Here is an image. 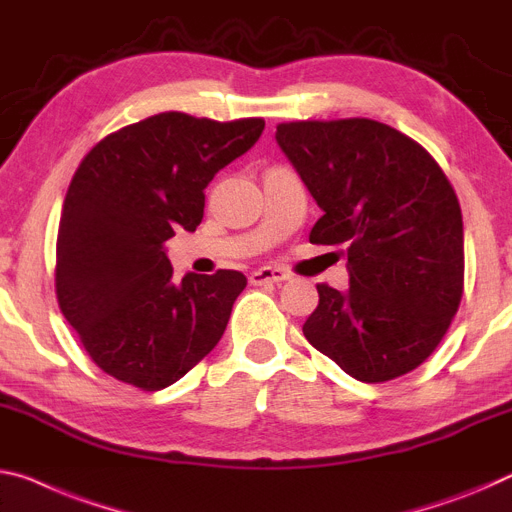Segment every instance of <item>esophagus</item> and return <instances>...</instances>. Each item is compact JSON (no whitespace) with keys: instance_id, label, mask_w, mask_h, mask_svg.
I'll return each instance as SVG.
<instances>
[{"instance_id":"1","label":"esophagus","mask_w":512,"mask_h":512,"mask_svg":"<svg viewBox=\"0 0 512 512\" xmlns=\"http://www.w3.org/2000/svg\"><path fill=\"white\" fill-rule=\"evenodd\" d=\"M289 280V273L282 269H271V266H264V269H257L250 273V285L262 287V285H280V282Z\"/></svg>"}]
</instances>
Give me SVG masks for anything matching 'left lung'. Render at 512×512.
<instances>
[{"instance_id":"1","label":"left lung","mask_w":512,"mask_h":512,"mask_svg":"<svg viewBox=\"0 0 512 512\" xmlns=\"http://www.w3.org/2000/svg\"><path fill=\"white\" fill-rule=\"evenodd\" d=\"M275 141L323 209L310 241L348 257L351 287L316 285L305 339L362 383L417 369L465 285L460 202L444 170L410 136L369 118L282 123Z\"/></svg>"}]
</instances>
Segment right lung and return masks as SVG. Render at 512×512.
<instances>
[{"label":"right lung","mask_w":512,"mask_h":512,"mask_svg":"<svg viewBox=\"0 0 512 512\" xmlns=\"http://www.w3.org/2000/svg\"><path fill=\"white\" fill-rule=\"evenodd\" d=\"M262 132V118L166 111L104 136L81 159L63 200L56 298L104 373L157 392L223 337L246 275L175 280L164 243L180 227L196 232L207 184Z\"/></svg>","instance_id":"add662e5"}]
</instances>
